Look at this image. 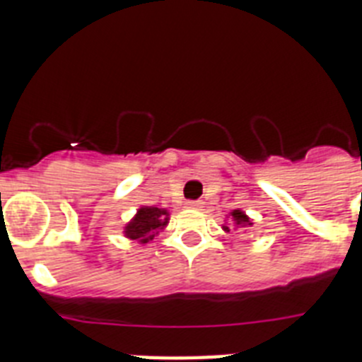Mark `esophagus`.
<instances>
[{
  "mask_svg": "<svg viewBox=\"0 0 362 362\" xmlns=\"http://www.w3.org/2000/svg\"><path fill=\"white\" fill-rule=\"evenodd\" d=\"M187 206H188V209L201 210V209H203V201H188Z\"/></svg>",
  "mask_w": 362,
  "mask_h": 362,
  "instance_id": "1",
  "label": "esophagus"
}]
</instances>
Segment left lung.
Segmentation results:
<instances>
[{"instance_id": "obj_1", "label": "left lung", "mask_w": 362, "mask_h": 362, "mask_svg": "<svg viewBox=\"0 0 362 362\" xmlns=\"http://www.w3.org/2000/svg\"><path fill=\"white\" fill-rule=\"evenodd\" d=\"M252 225H254V221L246 216L245 210L235 209V210H232L228 216H226L225 225L221 226V228H223V232H226V233L232 232V230H241V232H245V230L250 228Z\"/></svg>"}]
</instances>
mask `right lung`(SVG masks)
Instances as JSON below:
<instances>
[{
	"label": "right lung",
	"mask_w": 362,
	"mask_h": 362,
	"mask_svg": "<svg viewBox=\"0 0 362 362\" xmlns=\"http://www.w3.org/2000/svg\"><path fill=\"white\" fill-rule=\"evenodd\" d=\"M168 221H170V212L166 209L139 206L132 219L123 226V235L130 241H136L137 245H146L166 228Z\"/></svg>",
	"instance_id": "add662e5"
}]
</instances>
